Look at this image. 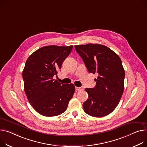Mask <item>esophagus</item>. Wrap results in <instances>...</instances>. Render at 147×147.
<instances>
[{
    "label": "esophagus",
    "instance_id": "1",
    "mask_svg": "<svg viewBox=\"0 0 147 147\" xmlns=\"http://www.w3.org/2000/svg\"><path fill=\"white\" fill-rule=\"evenodd\" d=\"M76 90L77 91H82L83 90V89L82 87H76Z\"/></svg>",
    "mask_w": 147,
    "mask_h": 147
}]
</instances>
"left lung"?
Masks as SVG:
<instances>
[{
  "instance_id": "left-lung-1",
  "label": "left lung",
  "mask_w": 147,
  "mask_h": 147,
  "mask_svg": "<svg viewBox=\"0 0 147 147\" xmlns=\"http://www.w3.org/2000/svg\"><path fill=\"white\" fill-rule=\"evenodd\" d=\"M89 73L98 74L94 88H86L89 97L83 103L84 112L93 117H103L118 106L124 90L125 70L119 55L99 44L75 45Z\"/></svg>"
}]
</instances>
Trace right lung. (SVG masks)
Segmentation results:
<instances>
[{
    "label": "right lung",
    "instance_id": "obj_1",
    "mask_svg": "<svg viewBox=\"0 0 147 147\" xmlns=\"http://www.w3.org/2000/svg\"><path fill=\"white\" fill-rule=\"evenodd\" d=\"M73 47L45 46L29 55L26 61L22 71L24 91L29 103L41 115H61L73 96V84H64L53 79Z\"/></svg>",
    "mask_w": 147,
    "mask_h": 147
}]
</instances>
